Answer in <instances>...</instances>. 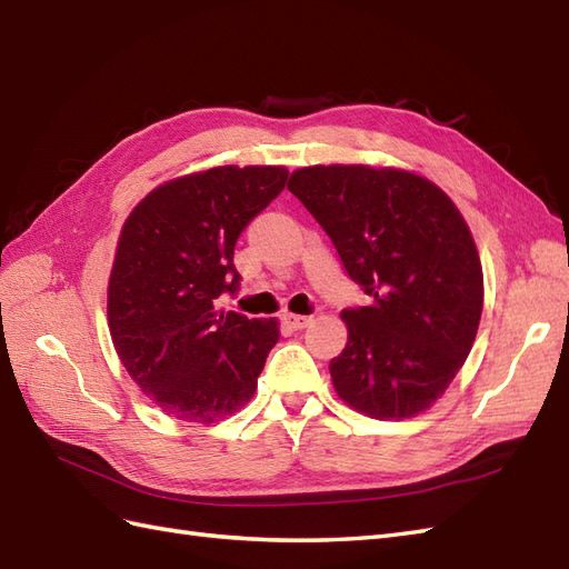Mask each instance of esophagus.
<instances>
[{"mask_svg": "<svg viewBox=\"0 0 569 569\" xmlns=\"http://www.w3.org/2000/svg\"><path fill=\"white\" fill-rule=\"evenodd\" d=\"M310 321H312V317H305V315H283V323H286L288 329H293V331L305 329Z\"/></svg>", "mask_w": 569, "mask_h": 569, "instance_id": "1", "label": "esophagus"}]
</instances>
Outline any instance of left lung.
<instances>
[{"label": "left lung", "instance_id": "left-lung-1", "mask_svg": "<svg viewBox=\"0 0 569 569\" xmlns=\"http://www.w3.org/2000/svg\"><path fill=\"white\" fill-rule=\"evenodd\" d=\"M288 190L371 300L340 312L348 343L329 365L336 393L371 419L429 410L472 350L483 307L479 252L458 207L393 167H305Z\"/></svg>", "mask_w": 569, "mask_h": 569}]
</instances>
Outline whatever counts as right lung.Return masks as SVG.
I'll use <instances>...</instances> for the list:
<instances>
[{
	"label": "right lung",
	"mask_w": 569,
	"mask_h": 569,
	"mask_svg": "<svg viewBox=\"0 0 569 569\" xmlns=\"http://www.w3.org/2000/svg\"><path fill=\"white\" fill-rule=\"evenodd\" d=\"M283 167H214L154 188L126 219L109 276V333L157 408L194 425L238 412L279 321L219 312L242 229L286 188Z\"/></svg>",
	"instance_id": "add662e5"
}]
</instances>
